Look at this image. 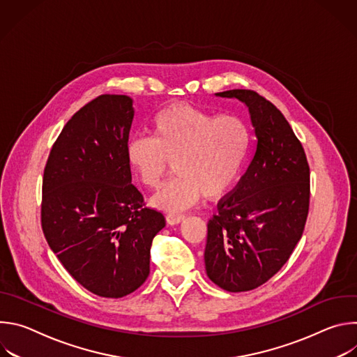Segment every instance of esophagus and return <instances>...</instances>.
Returning <instances> with one entry per match:
<instances>
[{"label":"esophagus","instance_id":"34e87169","mask_svg":"<svg viewBox=\"0 0 357 357\" xmlns=\"http://www.w3.org/2000/svg\"><path fill=\"white\" fill-rule=\"evenodd\" d=\"M183 219H185V216L179 215V213H168L167 215V223L171 225V226L181 223Z\"/></svg>","mask_w":357,"mask_h":357}]
</instances>
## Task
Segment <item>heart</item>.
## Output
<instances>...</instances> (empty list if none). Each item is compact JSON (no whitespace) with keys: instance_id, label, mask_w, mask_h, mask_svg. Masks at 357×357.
I'll list each match as a JSON object with an SVG mask.
<instances>
[{"instance_id":"1","label":"heart","mask_w":357,"mask_h":357,"mask_svg":"<svg viewBox=\"0 0 357 357\" xmlns=\"http://www.w3.org/2000/svg\"><path fill=\"white\" fill-rule=\"evenodd\" d=\"M151 135H134L126 146L128 165L146 188H158L169 161L176 176L151 199L168 212L189 208L200 193L215 199L237 179L245 161L250 132L237 116H216L175 103L151 121Z\"/></svg>"}]
</instances>
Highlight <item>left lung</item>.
Listing matches in <instances>:
<instances>
[{"label":"left lung","instance_id":"8db88e82","mask_svg":"<svg viewBox=\"0 0 357 357\" xmlns=\"http://www.w3.org/2000/svg\"><path fill=\"white\" fill-rule=\"evenodd\" d=\"M245 105L257 137L254 157L208 223V277L229 292L267 282L288 261L310 209V165L282 113L252 90L216 93Z\"/></svg>","mask_w":357,"mask_h":357}]
</instances>
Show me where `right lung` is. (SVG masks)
I'll list each match as a JSON object with an SVG mask.
<instances>
[{"label":"right lung","mask_w":357,"mask_h":357,"mask_svg":"<svg viewBox=\"0 0 357 357\" xmlns=\"http://www.w3.org/2000/svg\"><path fill=\"white\" fill-rule=\"evenodd\" d=\"M132 100L103 94L82 107L50 151L42 183V230L87 291L121 298L149 274L152 238L165 227L131 183L126 146Z\"/></svg>","instance_id":"obj_1"}]
</instances>
